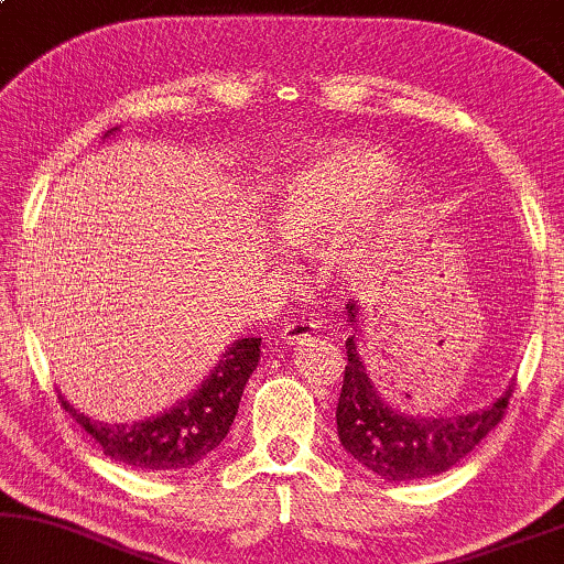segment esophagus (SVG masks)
I'll return each instance as SVG.
<instances>
[{
    "label": "esophagus",
    "mask_w": 564,
    "mask_h": 564,
    "mask_svg": "<svg viewBox=\"0 0 564 564\" xmlns=\"http://www.w3.org/2000/svg\"><path fill=\"white\" fill-rule=\"evenodd\" d=\"M312 335H314L312 322L293 319L285 324V329L281 332V339H283V345H301V343H306V339H312Z\"/></svg>",
    "instance_id": "34e87169"
}]
</instances>
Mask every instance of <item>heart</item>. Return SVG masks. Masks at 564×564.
<instances>
[{"mask_svg":"<svg viewBox=\"0 0 564 564\" xmlns=\"http://www.w3.org/2000/svg\"><path fill=\"white\" fill-rule=\"evenodd\" d=\"M391 173L393 161L376 148L355 142L324 148L283 181L275 196L273 225L285 242L308 245L345 221L329 245L327 263L339 279L360 281L378 250L376 237L391 232L414 199L409 181L393 178L384 184Z\"/></svg>","mask_w":564,"mask_h":564,"instance_id":"1","label":"heart"}]
</instances>
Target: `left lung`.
<instances>
[{"label": "left lung", "instance_id": "left-lung-1", "mask_svg": "<svg viewBox=\"0 0 564 564\" xmlns=\"http://www.w3.org/2000/svg\"><path fill=\"white\" fill-rule=\"evenodd\" d=\"M347 322L358 324V306L347 301ZM358 332V329H355ZM347 365L337 403L343 447L383 480H422L455 467L501 422L511 386L490 406L465 416H422L393 409L368 376L355 335L347 337Z\"/></svg>", "mask_w": 564, "mask_h": 564}]
</instances>
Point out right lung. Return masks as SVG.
Listing matches in <instances>:
<instances>
[{
  "label": "right lung",
  "mask_w": 564,
  "mask_h": 564,
  "mask_svg": "<svg viewBox=\"0 0 564 564\" xmlns=\"http://www.w3.org/2000/svg\"><path fill=\"white\" fill-rule=\"evenodd\" d=\"M117 132L109 130L105 138ZM260 337H242L227 347L202 386L163 414L132 424H105L84 416L58 395L61 406L82 424L101 452L115 463L145 473H176L194 467L214 452L232 426L245 383L258 368Z\"/></svg>",
  "instance_id": "add662e5"
}]
</instances>
